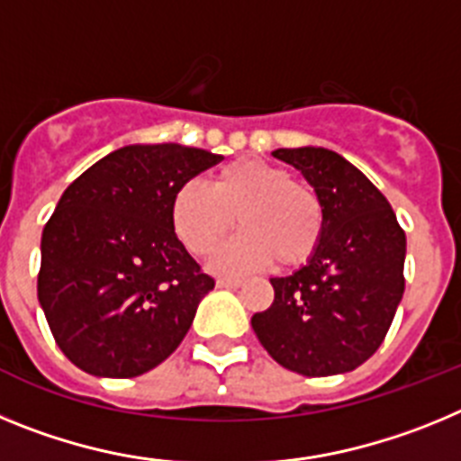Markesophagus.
<instances>
[{"mask_svg": "<svg viewBox=\"0 0 461 461\" xmlns=\"http://www.w3.org/2000/svg\"><path fill=\"white\" fill-rule=\"evenodd\" d=\"M219 288H240L242 286V279H217Z\"/></svg>", "mask_w": 461, "mask_h": 461, "instance_id": "34e87169", "label": "esophagus"}]
</instances>
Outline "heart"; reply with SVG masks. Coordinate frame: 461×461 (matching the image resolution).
Returning <instances> with one entry per match:
<instances>
[{
  "instance_id": "obj_1",
  "label": "heart",
  "mask_w": 461,
  "mask_h": 461,
  "mask_svg": "<svg viewBox=\"0 0 461 461\" xmlns=\"http://www.w3.org/2000/svg\"><path fill=\"white\" fill-rule=\"evenodd\" d=\"M170 217L177 238L195 256H207L230 233L235 217L242 233L212 258L226 275H244L275 260L300 267L313 256L323 233V207L291 173L258 158L223 166L212 186L186 182L175 191Z\"/></svg>"
}]
</instances>
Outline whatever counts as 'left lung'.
<instances>
[{"instance_id": "obj_1", "label": "left lung", "mask_w": 461, "mask_h": 461, "mask_svg": "<svg viewBox=\"0 0 461 461\" xmlns=\"http://www.w3.org/2000/svg\"><path fill=\"white\" fill-rule=\"evenodd\" d=\"M303 173L323 207L307 266L272 276L270 309L251 328L272 360L303 376L353 372L376 353L404 295L406 235L385 195L341 154L275 149Z\"/></svg>"}]
</instances>
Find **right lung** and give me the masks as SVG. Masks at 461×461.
<instances>
[{
  "label": "right lung",
  "instance_id": "right-lung-1",
  "mask_svg": "<svg viewBox=\"0 0 461 461\" xmlns=\"http://www.w3.org/2000/svg\"><path fill=\"white\" fill-rule=\"evenodd\" d=\"M217 161L177 142L126 145L64 191L41 235L39 303L76 367L140 376L185 339L214 279L175 235L170 205Z\"/></svg>",
  "mask_w": 461,
  "mask_h": 461
}]
</instances>
